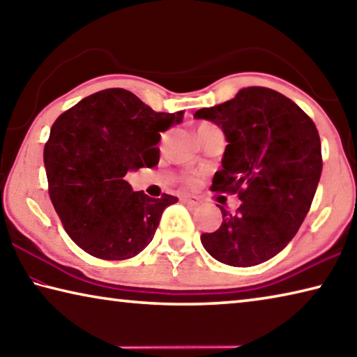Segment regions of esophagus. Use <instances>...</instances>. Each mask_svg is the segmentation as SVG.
<instances>
[{"label": "esophagus", "mask_w": 357, "mask_h": 357, "mask_svg": "<svg viewBox=\"0 0 357 357\" xmlns=\"http://www.w3.org/2000/svg\"><path fill=\"white\" fill-rule=\"evenodd\" d=\"M181 200L187 204H190V206H197V204H200V198L193 197V195H183L181 197Z\"/></svg>", "instance_id": "34e87169"}]
</instances>
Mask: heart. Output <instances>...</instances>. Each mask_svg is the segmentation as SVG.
I'll return each instance as SVG.
<instances>
[{
	"mask_svg": "<svg viewBox=\"0 0 357 357\" xmlns=\"http://www.w3.org/2000/svg\"><path fill=\"white\" fill-rule=\"evenodd\" d=\"M214 126H211V124H202L200 128L197 129V134H200V132H203V130H208V129H213Z\"/></svg>",
	"mask_w": 357,
	"mask_h": 357,
	"instance_id": "obj_1",
	"label": "heart"
}]
</instances>
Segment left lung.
<instances>
[{
  "instance_id": "left-lung-1",
  "label": "left lung",
  "mask_w": 357,
  "mask_h": 357,
  "mask_svg": "<svg viewBox=\"0 0 357 357\" xmlns=\"http://www.w3.org/2000/svg\"><path fill=\"white\" fill-rule=\"evenodd\" d=\"M193 118L219 126L228 142L211 190L243 202L236 214L219 206L222 225L202 234L203 247L236 268L268 261L294 238L315 197L323 170L315 124L291 99L261 86Z\"/></svg>"
}]
</instances>
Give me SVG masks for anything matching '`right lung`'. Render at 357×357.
I'll return each mask as SVG.
<instances>
[{
    "label": "right lung",
    "mask_w": 357,
    "mask_h": 357,
    "mask_svg": "<svg viewBox=\"0 0 357 357\" xmlns=\"http://www.w3.org/2000/svg\"><path fill=\"white\" fill-rule=\"evenodd\" d=\"M184 112L157 113L128 89L82 99L52 126L44 148L48 193L70 239L102 259H128L154 238L178 198L134 192L126 174L159 162L160 132Z\"/></svg>",
    "instance_id": "obj_1"
}]
</instances>
